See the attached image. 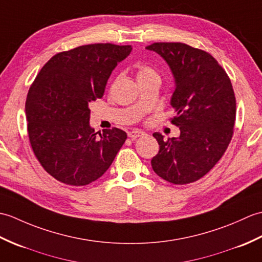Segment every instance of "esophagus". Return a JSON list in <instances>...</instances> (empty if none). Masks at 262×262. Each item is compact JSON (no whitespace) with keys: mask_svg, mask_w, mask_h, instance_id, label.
Returning <instances> with one entry per match:
<instances>
[{"mask_svg":"<svg viewBox=\"0 0 262 262\" xmlns=\"http://www.w3.org/2000/svg\"><path fill=\"white\" fill-rule=\"evenodd\" d=\"M144 135H146V133H144L143 131H140V130H132L127 133V136H129V138H131V139H137L139 137H143Z\"/></svg>","mask_w":262,"mask_h":262,"instance_id":"esophagus-1","label":"esophagus"}]
</instances>
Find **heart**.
<instances>
[{
	"label": "heart",
	"mask_w": 262,
	"mask_h": 262,
	"mask_svg": "<svg viewBox=\"0 0 262 262\" xmlns=\"http://www.w3.org/2000/svg\"><path fill=\"white\" fill-rule=\"evenodd\" d=\"M155 76H158V75H157V73L154 71V69L149 67V66H141L140 68L138 69V73H137V79L138 80L155 77Z\"/></svg>",
	"instance_id": "obj_1"
}]
</instances>
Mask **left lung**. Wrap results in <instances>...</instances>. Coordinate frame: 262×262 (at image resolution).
I'll use <instances>...</instances> for the list:
<instances>
[{"label":"left lung","mask_w":262,"mask_h":262,"mask_svg":"<svg viewBox=\"0 0 262 262\" xmlns=\"http://www.w3.org/2000/svg\"><path fill=\"white\" fill-rule=\"evenodd\" d=\"M164 59L175 82L171 121L180 135L155 132L159 152L151 159L154 171L167 182L184 185L210 171L225 152L233 135L235 97L224 69L207 52L180 42H156L147 47Z\"/></svg>","instance_id":"left-lung-1"}]
</instances>
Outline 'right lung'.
Segmentation results:
<instances>
[{
	"label": "right lung",
	"instance_id": "right-lung-1",
	"mask_svg": "<svg viewBox=\"0 0 262 262\" xmlns=\"http://www.w3.org/2000/svg\"><path fill=\"white\" fill-rule=\"evenodd\" d=\"M131 46L95 43L57 54L46 63L26 101L29 139L34 155L59 182L84 186L111 166L126 140L118 127L97 136L90 124V103L101 98Z\"/></svg>",
	"mask_w": 262,
	"mask_h": 262
}]
</instances>
